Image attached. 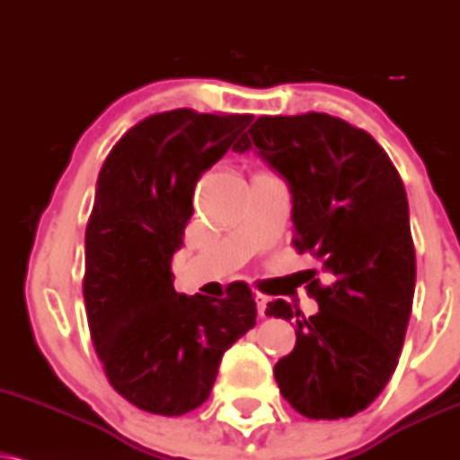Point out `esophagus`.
Here are the masks:
<instances>
[{"label": "esophagus", "instance_id": "obj_1", "mask_svg": "<svg viewBox=\"0 0 460 460\" xmlns=\"http://www.w3.org/2000/svg\"><path fill=\"white\" fill-rule=\"evenodd\" d=\"M254 302H257V311H259V317H265L268 314V296H263V293H257L254 296Z\"/></svg>", "mask_w": 460, "mask_h": 460}]
</instances>
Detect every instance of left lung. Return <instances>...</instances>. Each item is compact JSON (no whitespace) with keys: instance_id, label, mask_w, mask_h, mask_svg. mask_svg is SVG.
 <instances>
[{"instance_id":"1","label":"left lung","mask_w":460,"mask_h":460,"mask_svg":"<svg viewBox=\"0 0 460 460\" xmlns=\"http://www.w3.org/2000/svg\"><path fill=\"white\" fill-rule=\"evenodd\" d=\"M254 149L291 190L293 246L321 261L306 285L319 313L276 300L270 317H296V347L274 377L311 420L351 418L381 394L413 306L416 251L407 192L368 132L328 113L261 115L234 152Z\"/></svg>"}]
</instances>
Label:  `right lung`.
<instances>
[{
  "label": "right lung",
  "mask_w": 460,
  "mask_h": 460,
  "mask_svg": "<svg viewBox=\"0 0 460 460\" xmlns=\"http://www.w3.org/2000/svg\"><path fill=\"white\" fill-rule=\"evenodd\" d=\"M251 121L192 109L149 115L115 143L98 173L85 229L87 323L109 384L143 411L184 416L203 405L223 353L254 328L246 283L212 300L177 293L171 272L199 177Z\"/></svg>",
  "instance_id": "1"
}]
</instances>
